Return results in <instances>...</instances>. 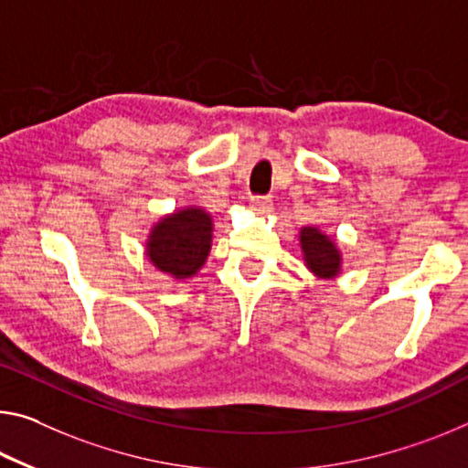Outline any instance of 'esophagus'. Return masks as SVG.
<instances>
[{"label": "esophagus", "instance_id": "34e87169", "mask_svg": "<svg viewBox=\"0 0 468 468\" xmlns=\"http://www.w3.org/2000/svg\"><path fill=\"white\" fill-rule=\"evenodd\" d=\"M250 207L258 214H266V212H271L272 199L264 197V196H254V197H250Z\"/></svg>", "mask_w": 468, "mask_h": 468}]
</instances>
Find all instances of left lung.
<instances>
[{"label":"left lung","instance_id":"obj_1","mask_svg":"<svg viewBox=\"0 0 468 468\" xmlns=\"http://www.w3.org/2000/svg\"><path fill=\"white\" fill-rule=\"evenodd\" d=\"M300 246L303 262L318 279H335L341 272V251L329 235L316 227H302Z\"/></svg>","mask_w":468,"mask_h":468}]
</instances>
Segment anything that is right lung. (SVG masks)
I'll list each match as a JSON object with an SVG mask.
<instances>
[{
	"instance_id": "1",
	"label": "right lung",
	"mask_w": 468,
	"mask_h": 468,
	"mask_svg": "<svg viewBox=\"0 0 468 468\" xmlns=\"http://www.w3.org/2000/svg\"><path fill=\"white\" fill-rule=\"evenodd\" d=\"M212 246V217L189 206L160 218L152 227L145 254L155 269L175 279H187L202 269Z\"/></svg>"
}]
</instances>
